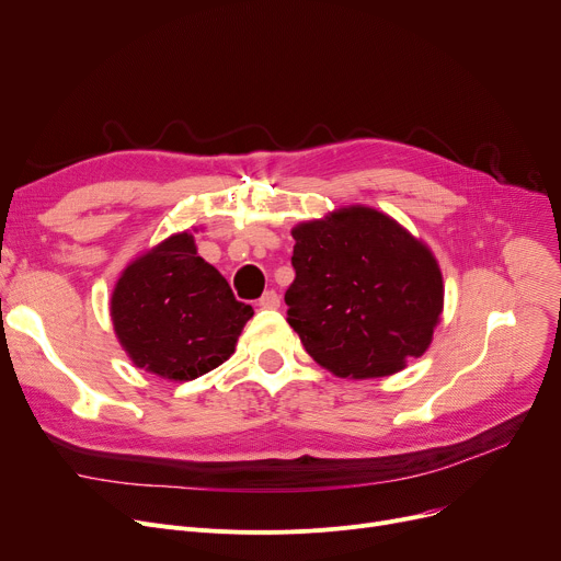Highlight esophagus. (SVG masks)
I'll list each match as a JSON object with an SVG mask.
<instances>
[{
	"label": "esophagus",
	"instance_id": "34e87169",
	"mask_svg": "<svg viewBox=\"0 0 561 561\" xmlns=\"http://www.w3.org/2000/svg\"><path fill=\"white\" fill-rule=\"evenodd\" d=\"M259 307L261 309H277L279 307V296L275 290H265L263 296L259 298Z\"/></svg>",
	"mask_w": 561,
	"mask_h": 561
}]
</instances>
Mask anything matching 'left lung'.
Masks as SVG:
<instances>
[{"label": "left lung", "mask_w": 561, "mask_h": 561, "mask_svg": "<svg viewBox=\"0 0 561 561\" xmlns=\"http://www.w3.org/2000/svg\"><path fill=\"white\" fill-rule=\"evenodd\" d=\"M290 233L288 325L322 368L385 377L423 355L444 311V277L423 241L359 204Z\"/></svg>", "instance_id": "1"}]
</instances>
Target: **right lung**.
Returning a JSON list of instances; mask_svg holds the SVG:
<instances>
[{
	"label": "right lung",
	"instance_id": "add662e5",
	"mask_svg": "<svg viewBox=\"0 0 561 561\" xmlns=\"http://www.w3.org/2000/svg\"><path fill=\"white\" fill-rule=\"evenodd\" d=\"M252 307L197 256L188 231L131 261L111 296V320L129 359L159 377L188 381L233 355Z\"/></svg>",
	"mask_w": 561,
	"mask_h": 561
}]
</instances>
